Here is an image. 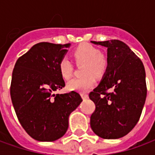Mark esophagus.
Listing matches in <instances>:
<instances>
[{
  "mask_svg": "<svg viewBox=\"0 0 155 155\" xmlns=\"http://www.w3.org/2000/svg\"><path fill=\"white\" fill-rule=\"evenodd\" d=\"M81 97H82V99L83 100H86V99H88V94H84V93H82V94H81Z\"/></svg>",
  "mask_w": 155,
  "mask_h": 155,
  "instance_id": "obj_1",
  "label": "esophagus"
}]
</instances>
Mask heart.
Listing matches in <instances>:
<instances>
[{
    "mask_svg": "<svg viewBox=\"0 0 155 155\" xmlns=\"http://www.w3.org/2000/svg\"><path fill=\"white\" fill-rule=\"evenodd\" d=\"M73 55L78 64L84 63L83 65L84 76L72 79L67 83L69 91L84 93L87 92L95 83V76H101L106 71L107 61L101 51L89 43L80 45L73 52ZM59 72L62 77L67 80L71 77L73 66L67 57L61 58L58 64Z\"/></svg>",
    "mask_w": 155,
    "mask_h": 155,
    "instance_id": "obj_1",
    "label": "heart"
}]
</instances>
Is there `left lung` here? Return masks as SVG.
I'll list each match as a JSON object with an SVG mask.
<instances>
[{
    "label": "left lung",
    "mask_w": 155,
    "mask_h": 155,
    "mask_svg": "<svg viewBox=\"0 0 155 155\" xmlns=\"http://www.w3.org/2000/svg\"><path fill=\"white\" fill-rule=\"evenodd\" d=\"M91 42L107 48V68L101 83L89 94L95 104L91 127L101 138L120 139L133 130L143 110L147 95L144 67L123 41Z\"/></svg>",
    "instance_id": "1"
}]
</instances>
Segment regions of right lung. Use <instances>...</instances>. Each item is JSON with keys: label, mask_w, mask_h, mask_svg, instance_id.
I'll return each mask as SVG.
<instances>
[{"label": "right lung", "mask_w": 155, "mask_h": 155, "mask_svg": "<svg viewBox=\"0 0 155 155\" xmlns=\"http://www.w3.org/2000/svg\"><path fill=\"white\" fill-rule=\"evenodd\" d=\"M71 44L41 42L19 58L12 72L11 97L21 126L34 140H57L66 133L69 116L82 102L75 91L54 94L64 87L58 64Z\"/></svg>", "instance_id": "right-lung-1"}]
</instances>
